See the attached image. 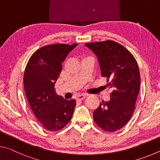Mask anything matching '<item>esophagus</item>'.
<instances>
[{"instance_id":"34e87169","label":"esophagus","mask_w":160,"mask_h":160,"mask_svg":"<svg viewBox=\"0 0 160 160\" xmlns=\"http://www.w3.org/2000/svg\"><path fill=\"white\" fill-rule=\"evenodd\" d=\"M86 97H87L86 94H81V95H79V96L77 97L76 99L77 100H82V99H85Z\"/></svg>"}]
</instances>
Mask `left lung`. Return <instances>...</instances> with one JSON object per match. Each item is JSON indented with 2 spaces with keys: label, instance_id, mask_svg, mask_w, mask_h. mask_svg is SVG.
<instances>
[{
  "label": "left lung",
  "instance_id": "left-lung-1",
  "mask_svg": "<svg viewBox=\"0 0 160 160\" xmlns=\"http://www.w3.org/2000/svg\"><path fill=\"white\" fill-rule=\"evenodd\" d=\"M85 45L97 55L102 75L112 90L109 101H103L94 110V121L105 131H116L128 122L135 109L140 86L138 63L127 48L112 40Z\"/></svg>",
  "mask_w": 160,
  "mask_h": 160
}]
</instances>
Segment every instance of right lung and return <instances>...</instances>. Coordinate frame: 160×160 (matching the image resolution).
<instances>
[{
	"label": "right lung",
	"mask_w": 160,
	"mask_h": 160,
	"mask_svg": "<svg viewBox=\"0 0 160 160\" xmlns=\"http://www.w3.org/2000/svg\"><path fill=\"white\" fill-rule=\"evenodd\" d=\"M77 44L44 46L32 54L24 73V88L31 109L43 128L57 131L70 122L76 104L56 94L55 83L65 59Z\"/></svg>",
	"instance_id": "add662e5"
}]
</instances>
